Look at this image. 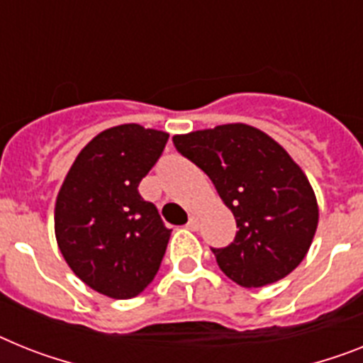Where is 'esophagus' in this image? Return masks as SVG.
<instances>
[{"mask_svg": "<svg viewBox=\"0 0 363 363\" xmlns=\"http://www.w3.org/2000/svg\"><path fill=\"white\" fill-rule=\"evenodd\" d=\"M186 227L190 228V230H197V228H199V218H197L196 214H191L190 219H188Z\"/></svg>", "mask_w": 363, "mask_h": 363, "instance_id": "34e87169", "label": "esophagus"}]
</instances>
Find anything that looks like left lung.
<instances>
[{
    "mask_svg": "<svg viewBox=\"0 0 363 363\" xmlns=\"http://www.w3.org/2000/svg\"><path fill=\"white\" fill-rule=\"evenodd\" d=\"M177 151L199 166L236 219L230 245L212 249L219 269L243 288L290 275L318 228V199L304 172L275 140L245 123L175 135Z\"/></svg>",
    "mask_w": 363,
    "mask_h": 363,
    "instance_id": "left-lung-1",
    "label": "left lung"
}]
</instances>
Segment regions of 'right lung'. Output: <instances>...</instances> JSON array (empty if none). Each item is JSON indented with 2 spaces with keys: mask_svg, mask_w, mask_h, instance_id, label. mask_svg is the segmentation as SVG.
<instances>
[{
  "mask_svg": "<svg viewBox=\"0 0 363 363\" xmlns=\"http://www.w3.org/2000/svg\"><path fill=\"white\" fill-rule=\"evenodd\" d=\"M167 133L125 123L81 149L55 203V236L69 269L92 290L130 299L157 275L172 230L142 199L140 181L162 155Z\"/></svg>",
  "mask_w": 363,
  "mask_h": 363,
  "instance_id": "obj_1",
  "label": "right lung"
}]
</instances>
